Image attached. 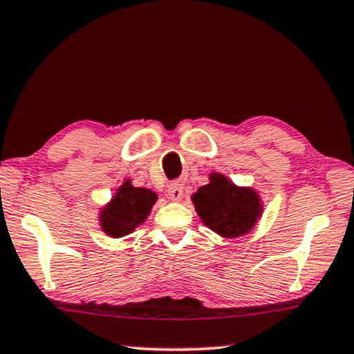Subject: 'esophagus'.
I'll return each instance as SVG.
<instances>
[{
	"instance_id": "esophagus-1",
	"label": "esophagus",
	"mask_w": 354,
	"mask_h": 354,
	"mask_svg": "<svg viewBox=\"0 0 354 354\" xmlns=\"http://www.w3.org/2000/svg\"><path fill=\"white\" fill-rule=\"evenodd\" d=\"M168 198L171 201H180L183 198V185L181 183H171L167 189Z\"/></svg>"
}]
</instances>
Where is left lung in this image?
I'll return each instance as SVG.
<instances>
[{
    "label": "left lung",
    "mask_w": 354,
    "mask_h": 354,
    "mask_svg": "<svg viewBox=\"0 0 354 354\" xmlns=\"http://www.w3.org/2000/svg\"><path fill=\"white\" fill-rule=\"evenodd\" d=\"M196 212L207 229L223 239H236L254 229L263 203L252 186H236L225 174L212 171L207 185L191 196Z\"/></svg>",
    "instance_id": "1"
}]
</instances>
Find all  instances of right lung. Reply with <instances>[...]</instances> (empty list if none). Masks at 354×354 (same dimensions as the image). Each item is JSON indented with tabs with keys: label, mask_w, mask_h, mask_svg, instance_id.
Masks as SVG:
<instances>
[{
	"label": "right lung",
	"mask_w": 354,
	"mask_h": 354,
	"mask_svg": "<svg viewBox=\"0 0 354 354\" xmlns=\"http://www.w3.org/2000/svg\"><path fill=\"white\" fill-rule=\"evenodd\" d=\"M156 199V192L147 187H136L125 178L109 203L100 209L97 218L101 230L113 239L132 234L150 216Z\"/></svg>",
	"instance_id": "add662e5"
}]
</instances>
